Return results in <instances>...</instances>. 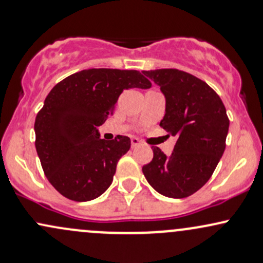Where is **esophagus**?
<instances>
[{
  "label": "esophagus",
  "instance_id": "1",
  "mask_svg": "<svg viewBox=\"0 0 263 263\" xmlns=\"http://www.w3.org/2000/svg\"><path fill=\"white\" fill-rule=\"evenodd\" d=\"M140 144V140L138 139V138H135V137H133L132 138V146L133 148H135V146H138Z\"/></svg>",
  "mask_w": 263,
  "mask_h": 263
}]
</instances>
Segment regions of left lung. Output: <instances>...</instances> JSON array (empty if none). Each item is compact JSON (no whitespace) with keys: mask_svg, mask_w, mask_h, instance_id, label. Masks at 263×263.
I'll list each match as a JSON object with an SVG mask.
<instances>
[{"mask_svg":"<svg viewBox=\"0 0 263 263\" xmlns=\"http://www.w3.org/2000/svg\"><path fill=\"white\" fill-rule=\"evenodd\" d=\"M160 86L165 115L160 126L177 138L169 157L153 146V159L143 166L149 184L169 198H185L213 174L226 149L230 119L221 98L200 79L178 69L143 71Z\"/></svg>","mask_w":263,"mask_h":263,"instance_id":"1","label":"left lung"}]
</instances>
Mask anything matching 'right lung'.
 I'll use <instances>...</instances> for the list:
<instances>
[{
  "label": "right lung",
  "mask_w": 263,
  "mask_h": 263,
  "mask_svg": "<svg viewBox=\"0 0 263 263\" xmlns=\"http://www.w3.org/2000/svg\"><path fill=\"white\" fill-rule=\"evenodd\" d=\"M152 83L137 70L89 69L56 84L36 115V152L52 187L66 198L86 202L111 184L130 138H99L98 126L112 115L118 98Z\"/></svg>",
  "instance_id": "right-lung-1"
}]
</instances>
